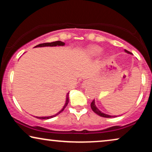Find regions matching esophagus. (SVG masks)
<instances>
[{"mask_svg":"<svg viewBox=\"0 0 152 152\" xmlns=\"http://www.w3.org/2000/svg\"><path fill=\"white\" fill-rule=\"evenodd\" d=\"M86 85V82H84V84H83V86H85Z\"/></svg>","mask_w":152,"mask_h":152,"instance_id":"obj_1","label":"esophagus"}]
</instances>
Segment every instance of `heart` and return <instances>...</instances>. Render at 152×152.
<instances>
[{"mask_svg": "<svg viewBox=\"0 0 152 152\" xmlns=\"http://www.w3.org/2000/svg\"><path fill=\"white\" fill-rule=\"evenodd\" d=\"M102 48L98 46V45H91L89 47L88 50L90 52V53L92 54L93 55H98L102 52Z\"/></svg>", "mask_w": 152, "mask_h": 152, "instance_id": "b5f03b06", "label": "heart"}]
</instances>
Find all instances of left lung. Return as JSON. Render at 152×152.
I'll list each match as a JSON object with an SVG mask.
<instances>
[{
  "instance_id": "8db88e82",
  "label": "left lung",
  "mask_w": 152,
  "mask_h": 152,
  "mask_svg": "<svg viewBox=\"0 0 152 152\" xmlns=\"http://www.w3.org/2000/svg\"><path fill=\"white\" fill-rule=\"evenodd\" d=\"M125 50L126 53H129V54H132V53H130V52H129V51L126 50ZM91 109H92L93 111H94L95 113L97 114V115H99V116H101V117H104V118H113V117H117V116H116V115L113 116V115H107V114L104 113H102V111H99V110L98 109H97V107H96V106H95V100H94V99H93V102H91Z\"/></svg>"
}]
</instances>
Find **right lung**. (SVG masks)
Listing matches in <instances>:
<instances>
[{
	"instance_id": "add662e5",
	"label": "right lung",
	"mask_w": 152,
	"mask_h": 152,
	"mask_svg": "<svg viewBox=\"0 0 152 152\" xmlns=\"http://www.w3.org/2000/svg\"><path fill=\"white\" fill-rule=\"evenodd\" d=\"M65 45V43L62 42V41H55V42H51V43H41V44H39L35 46V48L37 47H45V46H57V45H61V46H63V45ZM69 94V93H68L67 95H66V103L65 104H64V107L62 108V109L59 112H58L57 114H55V115H52V116H48V117H37V118H40V119H50V118H54L55 117V116H57V115H59L60 113H61L62 111H64V109L66 107V106L68 105V102H69V97H68V95Z\"/></svg>"
}]
</instances>
